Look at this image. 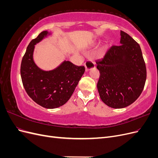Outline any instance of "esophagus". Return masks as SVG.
Wrapping results in <instances>:
<instances>
[{
    "label": "esophagus",
    "mask_w": 158,
    "mask_h": 158,
    "mask_svg": "<svg viewBox=\"0 0 158 158\" xmlns=\"http://www.w3.org/2000/svg\"><path fill=\"white\" fill-rule=\"evenodd\" d=\"M84 66H85V71H88L89 70L95 68V63L92 60H87L85 63Z\"/></svg>",
    "instance_id": "34e87169"
}]
</instances>
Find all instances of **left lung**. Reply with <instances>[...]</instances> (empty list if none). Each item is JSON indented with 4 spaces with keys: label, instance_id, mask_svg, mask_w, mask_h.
Returning <instances> with one entry per match:
<instances>
[{
    "label": "left lung",
    "instance_id": "left-lung-1",
    "mask_svg": "<svg viewBox=\"0 0 158 158\" xmlns=\"http://www.w3.org/2000/svg\"><path fill=\"white\" fill-rule=\"evenodd\" d=\"M100 76L97 88L107 106L120 109L140 96L146 80V69L139 44L121 31L120 45H113L96 61Z\"/></svg>",
    "mask_w": 158,
    "mask_h": 158
}]
</instances>
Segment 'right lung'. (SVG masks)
<instances>
[{"label":"right lung","instance_id":"add662e5","mask_svg":"<svg viewBox=\"0 0 158 158\" xmlns=\"http://www.w3.org/2000/svg\"><path fill=\"white\" fill-rule=\"evenodd\" d=\"M51 34L44 31L31 41L20 68L22 81L27 95L47 109L59 107L67 102L85 71L84 66H76L69 60H64L51 70L38 67L33 60L35 45Z\"/></svg>","mask_w":158,"mask_h":158}]
</instances>
